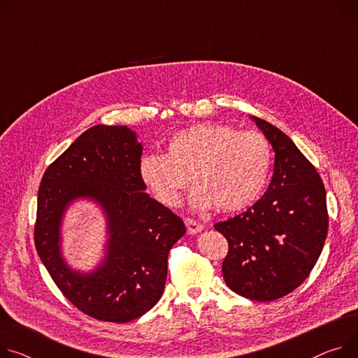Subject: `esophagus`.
<instances>
[{
  "mask_svg": "<svg viewBox=\"0 0 358 358\" xmlns=\"http://www.w3.org/2000/svg\"><path fill=\"white\" fill-rule=\"evenodd\" d=\"M185 225H186L187 234H190V235H195L203 229V225H201L199 222L194 221V219H190V217L185 219Z\"/></svg>",
  "mask_w": 358,
  "mask_h": 358,
  "instance_id": "1",
  "label": "esophagus"
}]
</instances>
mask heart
Instances as JSON below:
<instances>
[{"label":"heart","mask_w":358,"mask_h":358,"mask_svg":"<svg viewBox=\"0 0 358 358\" xmlns=\"http://www.w3.org/2000/svg\"><path fill=\"white\" fill-rule=\"evenodd\" d=\"M271 163L272 150L261 133L202 123L173 134L166 155L143 156L139 171L163 205L178 206L190 178L195 208L238 212L261 196Z\"/></svg>","instance_id":"b5f03b06"}]
</instances>
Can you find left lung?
Here are the masks:
<instances>
[{"label":"left lung","mask_w":358,"mask_h":358,"mask_svg":"<svg viewBox=\"0 0 358 358\" xmlns=\"http://www.w3.org/2000/svg\"><path fill=\"white\" fill-rule=\"evenodd\" d=\"M275 152L273 176L265 195L215 229L228 241L222 262L227 285L254 301L285 296L307 280L327 238L324 183L314 164L289 137L252 117Z\"/></svg>","instance_id":"obj_1"}]
</instances>
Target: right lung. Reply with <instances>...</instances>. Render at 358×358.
<instances>
[{
  "label": "right lung",
  "instance_id": "obj_1",
  "mask_svg": "<svg viewBox=\"0 0 358 358\" xmlns=\"http://www.w3.org/2000/svg\"><path fill=\"white\" fill-rule=\"evenodd\" d=\"M142 145L126 126L97 124L78 136L43 175L34 242L63 295L89 317L129 322L160 299L168 255L186 232L182 219L145 194ZM90 197L105 209L110 238L105 262L92 274L71 271L59 252V222L68 203Z\"/></svg>",
  "mask_w": 358,
  "mask_h": 358
}]
</instances>
